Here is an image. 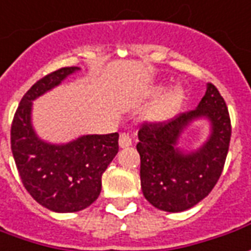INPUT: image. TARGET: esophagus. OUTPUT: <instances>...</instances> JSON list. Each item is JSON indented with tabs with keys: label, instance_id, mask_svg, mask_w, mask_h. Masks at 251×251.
<instances>
[{
	"label": "esophagus",
	"instance_id": "obj_1",
	"mask_svg": "<svg viewBox=\"0 0 251 251\" xmlns=\"http://www.w3.org/2000/svg\"><path fill=\"white\" fill-rule=\"evenodd\" d=\"M132 146V139L127 133H121L119 134V147L126 148Z\"/></svg>",
	"mask_w": 251,
	"mask_h": 251
}]
</instances>
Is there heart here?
<instances>
[{"label": "heart", "instance_id": "1", "mask_svg": "<svg viewBox=\"0 0 251 251\" xmlns=\"http://www.w3.org/2000/svg\"><path fill=\"white\" fill-rule=\"evenodd\" d=\"M163 85H156L151 89V96H159L163 92ZM184 100H185V90L183 86L176 85L163 95V96L156 101V103L148 110L147 118L151 122L155 124H161L166 122L170 118H173L178 110L181 108Z\"/></svg>", "mask_w": 251, "mask_h": 251}]
</instances>
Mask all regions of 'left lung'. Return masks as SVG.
Masks as SVG:
<instances>
[{
	"instance_id": "1",
	"label": "left lung",
	"mask_w": 251,
	"mask_h": 251,
	"mask_svg": "<svg viewBox=\"0 0 251 251\" xmlns=\"http://www.w3.org/2000/svg\"><path fill=\"white\" fill-rule=\"evenodd\" d=\"M201 119L211 133L201 148L184 151L178 147L182 132ZM231 140V119L217 88L207 83L195 110L163 124H146L139 130L140 180L143 195L159 210H188L210 194L219 181Z\"/></svg>"
}]
</instances>
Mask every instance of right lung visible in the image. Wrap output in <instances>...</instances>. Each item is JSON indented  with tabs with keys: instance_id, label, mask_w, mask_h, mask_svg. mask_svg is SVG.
<instances>
[{
	"instance_id": "right-lung-1",
	"label": "right lung",
	"mask_w": 251,
	"mask_h": 251,
	"mask_svg": "<svg viewBox=\"0 0 251 251\" xmlns=\"http://www.w3.org/2000/svg\"><path fill=\"white\" fill-rule=\"evenodd\" d=\"M79 67L53 71L32 85L19 104L11 127V148L25 188L56 213L86 209L101 191V176L118 152V133L83 134L64 144L38 137L32 127V101L59 86Z\"/></svg>"
}]
</instances>
